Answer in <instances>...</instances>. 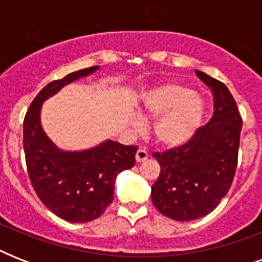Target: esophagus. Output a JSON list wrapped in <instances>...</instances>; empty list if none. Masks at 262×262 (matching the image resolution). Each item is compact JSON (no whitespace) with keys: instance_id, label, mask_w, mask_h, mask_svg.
Instances as JSON below:
<instances>
[{"instance_id":"1","label":"esophagus","mask_w":262,"mask_h":262,"mask_svg":"<svg viewBox=\"0 0 262 262\" xmlns=\"http://www.w3.org/2000/svg\"><path fill=\"white\" fill-rule=\"evenodd\" d=\"M148 152L145 151V149H143V148H139L137 149V152H136V160H137V163H141V162H144V160L148 159Z\"/></svg>"}]
</instances>
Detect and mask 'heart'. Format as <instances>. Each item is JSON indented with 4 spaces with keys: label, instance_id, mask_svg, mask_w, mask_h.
Here are the masks:
<instances>
[{
    "label": "heart",
    "instance_id": "1",
    "mask_svg": "<svg viewBox=\"0 0 262 262\" xmlns=\"http://www.w3.org/2000/svg\"><path fill=\"white\" fill-rule=\"evenodd\" d=\"M141 111L154 125L156 141L164 147H179L194 137L205 117V103L186 85L166 83L148 90L141 98ZM136 130L140 119L132 118Z\"/></svg>",
    "mask_w": 262,
    "mask_h": 262
}]
</instances>
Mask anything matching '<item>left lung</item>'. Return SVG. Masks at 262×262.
Wrapping results in <instances>:
<instances>
[{"instance_id": "8db88e82", "label": "left lung", "mask_w": 262, "mask_h": 262, "mask_svg": "<svg viewBox=\"0 0 262 262\" xmlns=\"http://www.w3.org/2000/svg\"><path fill=\"white\" fill-rule=\"evenodd\" d=\"M195 75L213 95L211 121L186 144L152 154L160 166L159 178L152 185V203L160 213L178 222L207 216L227 194L242 130V118L228 88L203 72Z\"/></svg>"}]
</instances>
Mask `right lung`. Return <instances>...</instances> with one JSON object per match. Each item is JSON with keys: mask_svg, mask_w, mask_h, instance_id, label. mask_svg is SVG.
<instances>
[{"mask_svg": "<svg viewBox=\"0 0 262 262\" xmlns=\"http://www.w3.org/2000/svg\"><path fill=\"white\" fill-rule=\"evenodd\" d=\"M98 69L85 68L47 84L32 100L23 123L27 171L36 194L53 213L73 223H87L102 215L114 199L117 175L136 163L135 145L107 140L87 151L65 152L43 132V102L63 85Z\"/></svg>", "mask_w": 262, "mask_h": 262, "instance_id": "obj_1", "label": "right lung"}]
</instances>
